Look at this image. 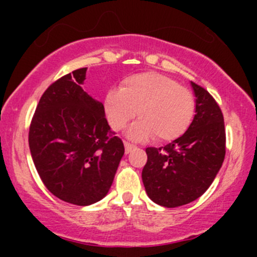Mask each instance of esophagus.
<instances>
[{"mask_svg":"<svg viewBox=\"0 0 257 257\" xmlns=\"http://www.w3.org/2000/svg\"><path fill=\"white\" fill-rule=\"evenodd\" d=\"M124 147H125V153H126V154H128V153H131L132 150H133L134 148H136V145L129 143V142H124Z\"/></svg>","mask_w":257,"mask_h":257,"instance_id":"obj_1","label":"esophagus"}]
</instances>
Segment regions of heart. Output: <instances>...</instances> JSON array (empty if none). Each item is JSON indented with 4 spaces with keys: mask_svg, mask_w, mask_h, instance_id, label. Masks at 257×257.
<instances>
[{
    "mask_svg": "<svg viewBox=\"0 0 257 257\" xmlns=\"http://www.w3.org/2000/svg\"><path fill=\"white\" fill-rule=\"evenodd\" d=\"M103 105L113 131L123 129L137 114L142 116L128 131V136L136 141L153 137L163 143L175 141L188 131L195 115L193 93L157 72L124 78L119 89L107 93Z\"/></svg>",
    "mask_w": 257,
    "mask_h": 257,
    "instance_id": "obj_1",
    "label": "heart"
}]
</instances>
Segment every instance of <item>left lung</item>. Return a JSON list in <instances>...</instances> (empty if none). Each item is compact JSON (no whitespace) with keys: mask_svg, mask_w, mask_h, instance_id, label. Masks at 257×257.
Returning a JSON list of instances; mask_svg holds the SVG:
<instances>
[{"mask_svg":"<svg viewBox=\"0 0 257 257\" xmlns=\"http://www.w3.org/2000/svg\"><path fill=\"white\" fill-rule=\"evenodd\" d=\"M195 115L188 131L162 148H147L142 179L148 196L165 208L200 198L214 181L225 158L224 115L205 88L191 82Z\"/></svg>","mask_w":257,"mask_h":257,"instance_id":"left-lung-1","label":"left lung"}]
</instances>
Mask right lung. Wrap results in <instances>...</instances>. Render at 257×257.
<instances>
[{"instance_id":"obj_1","label":"right lung","mask_w":257,"mask_h":257,"mask_svg":"<svg viewBox=\"0 0 257 257\" xmlns=\"http://www.w3.org/2000/svg\"><path fill=\"white\" fill-rule=\"evenodd\" d=\"M85 73L87 68L76 69L49 85L28 133L31 155L46 188L80 206L107 195L124 154L103 104L80 87Z\"/></svg>"}]
</instances>
